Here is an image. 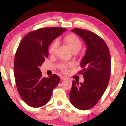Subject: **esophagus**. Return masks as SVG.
I'll return each mask as SVG.
<instances>
[{
    "instance_id": "obj_1",
    "label": "esophagus",
    "mask_w": 126,
    "mask_h": 126,
    "mask_svg": "<svg viewBox=\"0 0 126 126\" xmlns=\"http://www.w3.org/2000/svg\"><path fill=\"white\" fill-rule=\"evenodd\" d=\"M60 78H61V80H64V79H66V77H64V76H61V77H60Z\"/></svg>"
}]
</instances>
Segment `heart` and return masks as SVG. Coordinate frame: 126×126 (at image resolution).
<instances>
[{
	"label": "heart",
	"mask_w": 126,
	"mask_h": 126,
	"mask_svg": "<svg viewBox=\"0 0 126 126\" xmlns=\"http://www.w3.org/2000/svg\"><path fill=\"white\" fill-rule=\"evenodd\" d=\"M64 41L66 45L70 48V49L72 52L74 51H78L80 50L81 47V42L79 38L74 34H69L65 36L64 38ZM58 46V42L55 41L51 45L49 48V52L51 53H54L55 51ZM68 66L67 65H62L61 69L64 72H66L67 71Z\"/></svg>",
	"instance_id": "b5f03b06"
}]
</instances>
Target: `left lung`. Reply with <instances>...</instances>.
<instances>
[{
  "label": "left lung",
  "instance_id": "1",
  "mask_svg": "<svg viewBox=\"0 0 126 126\" xmlns=\"http://www.w3.org/2000/svg\"><path fill=\"white\" fill-rule=\"evenodd\" d=\"M72 32L80 36L86 46V51L80 65V73L84 81H72L70 95L71 104L80 110H87L96 105L109 84L111 74V57L105 42L93 32L75 28Z\"/></svg>",
  "mask_w": 126,
  "mask_h": 126
}]
</instances>
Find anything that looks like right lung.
Segmentation results:
<instances>
[{"label":"right lung","instance_id":"obj_1","mask_svg":"<svg viewBox=\"0 0 126 126\" xmlns=\"http://www.w3.org/2000/svg\"><path fill=\"white\" fill-rule=\"evenodd\" d=\"M60 27L42 28L28 33L21 41L14 59V71L19 94L32 107H39L50 100L53 89L60 81L55 74L43 78L39 67L48 56V47L66 31Z\"/></svg>","mask_w":126,"mask_h":126}]
</instances>
